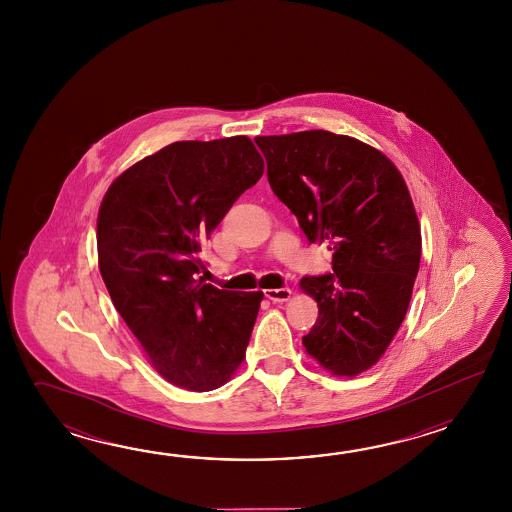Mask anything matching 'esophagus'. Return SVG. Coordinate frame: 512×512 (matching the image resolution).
I'll return each instance as SVG.
<instances>
[{"mask_svg":"<svg viewBox=\"0 0 512 512\" xmlns=\"http://www.w3.org/2000/svg\"><path fill=\"white\" fill-rule=\"evenodd\" d=\"M265 298H269L271 302H287L291 298V289L282 287V289H267L263 291Z\"/></svg>","mask_w":512,"mask_h":512,"instance_id":"obj_1","label":"esophagus"}]
</instances>
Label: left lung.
<instances>
[{
  "label": "left lung",
  "instance_id": "left-lung-1",
  "mask_svg": "<svg viewBox=\"0 0 512 512\" xmlns=\"http://www.w3.org/2000/svg\"><path fill=\"white\" fill-rule=\"evenodd\" d=\"M254 141L272 192L309 243L333 251V274L300 282L318 304L302 344L333 375L355 377L390 346L419 271L421 229L403 175L384 153L331 131Z\"/></svg>",
  "mask_w": 512,
  "mask_h": 512
}]
</instances>
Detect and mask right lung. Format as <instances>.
I'll return each mask as SVG.
<instances>
[{"label": "right lung", "instance_id": "obj_1", "mask_svg": "<svg viewBox=\"0 0 512 512\" xmlns=\"http://www.w3.org/2000/svg\"><path fill=\"white\" fill-rule=\"evenodd\" d=\"M261 175L249 137L174 142L117 177L98 210V267L115 309L183 390H216L245 359L263 293L196 274L203 241Z\"/></svg>", "mask_w": 512, "mask_h": 512}]
</instances>
